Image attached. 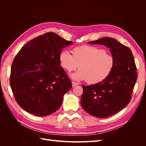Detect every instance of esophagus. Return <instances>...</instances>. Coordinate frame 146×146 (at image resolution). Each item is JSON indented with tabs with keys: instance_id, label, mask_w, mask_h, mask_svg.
Listing matches in <instances>:
<instances>
[{
	"instance_id": "1",
	"label": "esophagus",
	"mask_w": 146,
	"mask_h": 146,
	"mask_svg": "<svg viewBox=\"0 0 146 146\" xmlns=\"http://www.w3.org/2000/svg\"><path fill=\"white\" fill-rule=\"evenodd\" d=\"M78 85V84L77 83L75 82H72V87L76 86H77V85Z\"/></svg>"
}]
</instances>
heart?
Returning <instances> with one entry per match:
<instances>
[{
	"label": "heart",
	"instance_id": "1",
	"mask_svg": "<svg viewBox=\"0 0 146 146\" xmlns=\"http://www.w3.org/2000/svg\"><path fill=\"white\" fill-rule=\"evenodd\" d=\"M72 55L66 50L61 51L58 60L61 67L68 72L79 66L80 69L71 76L75 80H86L92 85L101 83L111 75L115 66L114 56L98 47L77 46L72 48Z\"/></svg>",
	"mask_w": 146,
	"mask_h": 146
}]
</instances>
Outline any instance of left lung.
Returning a JSON list of instances; mask_svg holds the SVG:
<instances>
[{
  "label": "left lung",
  "mask_w": 146,
  "mask_h": 146,
  "mask_svg": "<svg viewBox=\"0 0 146 146\" xmlns=\"http://www.w3.org/2000/svg\"><path fill=\"white\" fill-rule=\"evenodd\" d=\"M88 43L107 46L115 59L113 72L106 80L90 86L82 85V108L93 116L107 117L129 104L138 77L136 66L130 48L116 39L106 37Z\"/></svg>",
  "instance_id": "1"
}]
</instances>
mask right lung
Listing matches in <instances>:
<instances>
[{
  "label": "right lung",
  "mask_w": 146,
  "mask_h": 146,
  "mask_svg": "<svg viewBox=\"0 0 146 146\" xmlns=\"http://www.w3.org/2000/svg\"><path fill=\"white\" fill-rule=\"evenodd\" d=\"M72 42L48 32L30 41L17 53L10 83L17 103L26 111L46 116L61 107L72 83L60 66L61 50Z\"/></svg>",
  "instance_id": "obj_1"
}]
</instances>
